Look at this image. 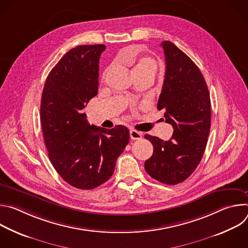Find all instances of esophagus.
<instances>
[{
  "label": "esophagus",
  "mask_w": 248,
  "mask_h": 248,
  "mask_svg": "<svg viewBox=\"0 0 248 248\" xmlns=\"http://www.w3.org/2000/svg\"><path fill=\"white\" fill-rule=\"evenodd\" d=\"M129 136L132 140H138V139H141V137H142V134H141L140 132L134 130V129H131L129 131Z\"/></svg>",
  "instance_id": "1"
}]
</instances>
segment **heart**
I'll return each mask as SVG.
<instances>
[{
    "label": "heart",
    "mask_w": 248,
    "mask_h": 248,
    "mask_svg": "<svg viewBox=\"0 0 248 248\" xmlns=\"http://www.w3.org/2000/svg\"><path fill=\"white\" fill-rule=\"evenodd\" d=\"M157 69L156 62L149 57H142L140 58L134 67V74L135 73H143V72H152L155 74Z\"/></svg>",
    "instance_id": "obj_1"
}]
</instances>
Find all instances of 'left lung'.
Wrapping results in <instances>:
<instances>
[{
	"instance_id": "obj_1",
	"label": "left lung",
	"mask_w": 248,
	"mask_h": 248,
	"mask_svg": "<svg viewBox=\"0 0 248 248\" xmlns=\"http://www.w3.org/2000/svg\"><path fill=\"white\" fill-rule=\"evenodd\" d=\"M166 73L158 100L166 123L172 125L170 140L145 134L153 144V155L145 161L148 174L174 186L194 171L204 154L211 125V101L198 66L173 43L163 41Z\"/></svg>"
}]
</instances>
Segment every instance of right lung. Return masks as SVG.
I'll return each instance as SVG.
<instances>
[{
	"label": "right lung",
	"mask_w": 248,
	"mask_h": 248,
	"mask_svg": "<svg viewBox=\"0 0 248 248\" xmlns=\"http://www.w3.org/2000/svg\"><path fill=\"white\" fill-rule=\"evenodd\" d=\"M105 45L69 50L50 72L42 93L40 119L49 159L68 185L93 189L107 182L129 142L124 125H90L83 109L98 93L99 60Z\"/></svg>",
	"instance_id": "obj_1"
}]
</instances>
